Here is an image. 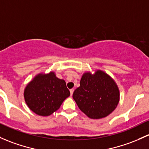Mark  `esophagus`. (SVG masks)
I'll list each match as a JSON object with an SVG mask.
<instances>
[{
  "mask_svg": "<svg viewBox=\"0 0 149 149\" xmlns=\"http://www.w3.org/2000/svg\"><path fill=\"white\" fill-rule=\"evenodd\" d=\"M73 91H74V90H73V88L70 89V95H73Z\"/></svg>",
  "mask_w": 149,
  "mask_h": 149,
  "instance_id": "1",
  "label": "esophagus"
}]
</instances>
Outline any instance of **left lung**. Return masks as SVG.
<instances>
[{
	"instance_id": "obj_1",
	"label": "left lung",
	"mask_w": 149,
	"mask_h": 149,
	"mask_svg": "<svg viewBox=\"0 0 149 149\" xmlns=\"http://www.w3.org/2000/svg\"><path fill=\"white\" fill-rule=\"evenodd\" d=\"M73 98L80 110L92 119L108 116L118 106L120 92L116 83L104 71L86 72Z\"/></svg>"
}]
</instances>
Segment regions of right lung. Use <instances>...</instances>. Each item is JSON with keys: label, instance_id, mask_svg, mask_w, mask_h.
I'll return each instance as SVG.
<instances>
[{"label": "right lung", "instance_id": "add662e5", "mask_svg": "<svg viewBox=\"0 0 149 149\" xmlns=\"http://www.w3.org/2000/svg\"><path fill=\"white\" fill-rule=\"evenodd\" d=\"M24 98L28 107L41 116H48L56 111L64 100L70 95L65 81L56 77V73H40L27 84Z\"/></svg>", "mask_w": 149, "mask_h": 149}]
</instances>
